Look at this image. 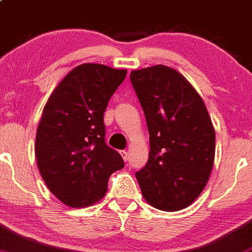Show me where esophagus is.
Instances as JSON below:
<instances>
[{"mask_svg": "<svg viewBox=\"0 0 252 252\" xmlns=\"http://www.w3.org/2000/svg\"><path fill=\"white\" fill-rule=\"evenodd\" d=\"M120 154H121V156H123L124 161H127V159H128V153H127L126 150H121Z\"/></svg>", "mask_w": 252, "mask_h": 252, "instance_id": "1", "label": "esophagus"}]
</instances>
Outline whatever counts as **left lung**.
<instances>
[{
	"label": "left lung",
	"instance_id": "8db88e82",
	"mask_svg": "<svg viewBox=\"0 0 252 252\" xmlns=\"http://www.w3.org/2000/svg\"><path fill=\"white\" fill-rule=\"evenodd\" d=\"M144 112L149 159L136 173L147 202L164 212L190 205L207 185L215 156V131L204 102L179 72L158 64L132 71Z\"/></svg>",
	"mask_w": 252,
	"mask_h": 252
}]
</instances>
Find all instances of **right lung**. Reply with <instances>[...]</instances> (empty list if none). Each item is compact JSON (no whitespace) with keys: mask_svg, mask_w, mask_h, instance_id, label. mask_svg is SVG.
<instances>
[{"mask_svg":"<svg viewBox=\"0 0 252 252\" xmlns=\"http://www.w3.org/2000/svg\"><path fill=\"white\" fill-rule=\"evenodd\" d=\"M126 69L84 63L72 69L48 99L37 128V164L48 189L72 208L103 198L109 177L124 168L105 143L103 114Z\"/></svg>","mask_w":252,"mask_h":252,"instance_id":"1","label":"right lung"}]
</instances>
